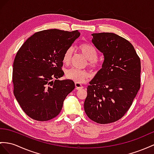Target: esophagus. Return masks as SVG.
<instances>
[{"instance_id":"obj_1","label":"esophagus","mask_w":154,"mask_h":154,"mask_svg":"<svg viewBox=\"0 0 154 154\" xmlns=\"http://www.w3.org/2000/svg\"><path fill=\"white\" fill-rule=\"evenodd\" d=\"M75 86L76 90H80V89L83 88V86H82L81 83H79V82H75Z\"/></svg>"}]
</instances>
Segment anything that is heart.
Instances as JSON below:
<instances>
[{
	"instance_id": "1",
	"label": "heart",
	"mask_w": 154,
	"mask_h": 154,
	"mask_svg": "<svg viewBox=\"0 0 154 154\" xmlns=\"http://www.w3.org/2000/svg\"><path fill=\"white\" fill-rule=\"evenodd\" d=\"M80 52L87 58L88 65L93 68H97L100 66V61L97 58V53L95 47L87 43H82L78 47ZM73 49L69 48L63 54L62 60L65 64H69L72 60ZM91 76L88 71L86 69H79L71 68L66 71V77L72 81L79 83H82L87 81Z\"/></svg>"
}]
</instances>
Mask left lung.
Segmentation results:
<instances>
[{"label":"left lung","instance_id":"8db88e82","mask_svg":"<svg viewBox=\"0 0 154 154\" xmlns=\"http://www.w3.org/2000/svg\"><path fill=\"white\" fill-rule=\"evenodd\" d=\"M93 44L103 54L102 68L87 87L88 117L98 124L118 120L131 107L140 87V60L127 39L111 32L94 33Z\"/></svg>","mask_w":154,"mask_h":154}]
</instances>
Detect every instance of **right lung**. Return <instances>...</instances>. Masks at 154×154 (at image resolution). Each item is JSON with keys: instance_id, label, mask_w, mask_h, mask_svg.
I'll use <instances>...</instances> for the list:
<instances>
[{"instance_id": "1", "label": "right lung", "mask_w": 154, "mask_h": 154, "mask_svg": "<svg viewBox=\"0 0 154 154\" xmlns=\"http://www.w3.org/2000/svg\"><path fill=\"white\" fill-rule=\"evenodd\" d=\"M80 36L78 30L39 31L26 39L15 57L14 94L27 116L47 121L60 112L66 96L75 88L64 75L63 54Z\"/></svg>"}]
</instances>
